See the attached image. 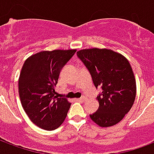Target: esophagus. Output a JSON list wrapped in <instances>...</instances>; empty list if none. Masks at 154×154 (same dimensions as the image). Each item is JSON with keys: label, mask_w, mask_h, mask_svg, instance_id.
Returning a JSON list of instances; mask_svg holds the SVG:
<instances>
[{"label": "esophagus", "mask_w": 154, "mask_h": 154, "mask_svg": "<svg viewBox=\"0 0 154 154\" xmlns=\"http://www.w3.org/2000/svg\"><path fill=\"white\" fill-rule=\"evenodd\" d=\"M87 100V97H82L81 98H79V100H82V101H84V100Z\"/></svg>", "instance_id": "1"}]
</instances>
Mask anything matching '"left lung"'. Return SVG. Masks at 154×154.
<instances>
[{
	"label": "left lung",
	"instance_id": "obj_1",
	"mask_svg": "<svg viewBox=\"0 0 154 154\" xmlns=\"http://www.w3.org/2000/svg\"><path fill=\"white\" fill-rule=\"evenodd\" d=\"M77 54L89 71L96 88L102 90L97 97L99 108L90 115L91 119L100 127L115 125L135 100L136 82L129 61L106 48L82 49Z\"/></svg>",
	"mask_w": 154,
	"mask_h": 154
}]
</instances>
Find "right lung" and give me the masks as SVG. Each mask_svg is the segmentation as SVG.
Returning <instances> with one entry per match:
<instances>
[{"instance_id": "1", "label": "right lung", "mask_w": 154, "mask_h": 154, "mask_svg": "<svg viewBox=\"0 0 154 154\" xmlns=\"http://www.w3.org/2000/svg\"><path fill=\"white\" fill-rule=\"evenodd\" d=\"M76 49L42 51L28 57L19 78V95L23 109L35 125L54 130L63 124L70 109L66 98L56 96L54 87L62 68Z\"/></svg>"}]
</instances>
